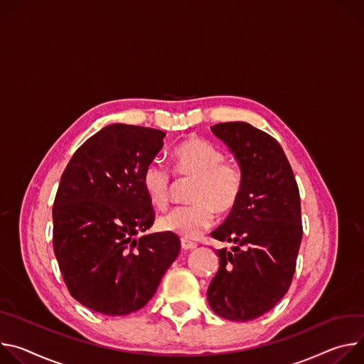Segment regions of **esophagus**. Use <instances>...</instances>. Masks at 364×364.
Returning a JSON list of instances; mask_svg holds the SVG:
<instances>
[{
    "instance_id": "esophagus-1",
    "label": "esophagus",
    "mask_w": 364,
    "mask_h": 364,
    "mask_svg": "<svg viewBox=\"0 0 364 364\" xmlns=\"http://www.w3.org/2000/svg\"><path fill=\"white\" fill-rule=\"evenodd\" d=\"M181 246H182V250H193L196 249V243H193V241H189V240H182L181 241Z\"/></svg>"
}]
</instances>
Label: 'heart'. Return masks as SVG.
Segmentation results:
<instances>
[{"instance_id":"obj_1","label":"heart","mask_w":364,"mask_h":364,"mask_svg":"<svg viewBox=\"0 0 364 364\" xmlns=\"http://www.w3.org/2000/svg\"><path fill=\"white\" fill-rule=\"evenodd\" d=\"M171 159L176 176L193 179L189 191V200L193 204L178 207L160 217L159 227L185 240L196 238L211 228L215 211L227 214L237 205L243 191V172L234 161L224 159L218 146L200 137H189L176 144ZM141 185L154 208L168 207L172 176L164 165L149 164L141 175Z\"/></svg>"}]
</instances>
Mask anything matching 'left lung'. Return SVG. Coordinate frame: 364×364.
Returning a JSON list of instances; mask_svg holds the SVG:
<instances>
[{
	"label": "left lung",
	"instance_id": "obj_1",
	"mask_svg": "<svg viewBox=\"0 0 364 364\" xmlns=\"http://www.w3.org/2000/svg\"><path fill=\"white\" fill-rule=\"evenodd\" d=\"M235 154L243 191L225 221L211 232L234 246L217 250L220 269L207 296L211 309L230 321H252L288 292L302 240L298 183L284 149L249 123L211 127Z\"/></svg>",
	"mask_w": 364,
	"mask_h": 364
}]
</instances>
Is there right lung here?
Returning <instances> with one entry per match:
<instances>
[{"label":"right lung","mask_w":364,"mask_h":364,"mask_svg":"<svg viewBox=\"0 0 364 364\" xmlns=\"http://www.w3.org/2000/svg\"><path fill=\"white\" fill-rule=\"evenodd\" d=\"M165 133L111 124L80 146L53 203V252L69 294L104 315L143 308L175 262L172 232L140 235L154 221L141 175Z\"/></svg>","instance_id":"obj_1"}]
</instances>
